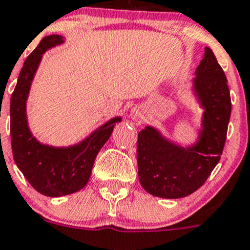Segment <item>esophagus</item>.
I'll use <instances>...</instances> for the list:
<instances>
[{
    "label": "esophagus",
    "mask_w": 250,
    "mask_h": 250,
    "mask_svg": "<svg viewBox=\"0 0 250 250\" xmlns=\"http://www.w3.org/2000/svg\"><path fill=\"white\" fill-rule=\"evenodd\" d=\"M144 116H145L144 108L140 107V106H135V107H133L132 111H130L129 117L132 118L133 121H143L144 120Z\"/></svg>",
    "instance_id": "esophagus-1"
}]
</instances>
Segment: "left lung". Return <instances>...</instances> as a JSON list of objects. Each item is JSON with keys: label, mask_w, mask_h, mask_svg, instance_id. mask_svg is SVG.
Wrapping results in <instances>:
<instances>
[{"label": "left lung", "mask_w": 250, "mask_h": 250, "mask_svg": "<svg viewBox=\"0 0 250 250\" xmlns=\"http://www.w3.org/2000/svg\"><path fill=\"white\" fill-rule=\"evenodd\" d=\"M192 91L203 108L202 125L193 144L183 146L146 125L138 134L137 160L140 184L149 194L178 199L205 183L221 157L231 116L227 79L211 48L195 69Z\"/></svg>", "instance_id": "1"}]
</instances>
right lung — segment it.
Segmentation results:
<instances>
[{
	"mask_svg": "<svg viewBox=\"0 0 250 250\" xmlns=\"http://www.w3.org/2000/svg\"><path fill=\"white\" fill-rule=\"evenodd\" d=\"M63 36H45L28 56L11 98V143L13 159L34 189L46 197L68 195L83 189L90 178L96 155L113 132L121 116L104 123L82 142L52 146L39 142L29 128L26 101L42 55L63 43Z\"/></svg>",
	"mask_w": 250,
	"mask_h": 250,
	"instance_id": "add662e5",
	"label": "right lung"
}]
</instances>
